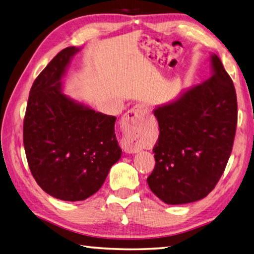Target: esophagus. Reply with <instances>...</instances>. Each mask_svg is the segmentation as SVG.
<instances>
[{
  "label": "esophagus",
  "mask_w": 254,
  "mask_h": 254,
  "mask_svg": "<svg viewBox=\"0 0 254 254\" xmlns=\"http://www.w3.org/2000/svg\"><path fill=\"white\" fill-rule=\"evenodd\" d=\"M149 112L148 106L138 104L125 114V116H124V137L121 142V147L124 152L137 153L140 151L136 138H134V127L142 118L148 115Z\"/></svg>",
  "instance_id": "34e87169"
}]
</instances>
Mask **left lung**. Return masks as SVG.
Segmentation results:
<instances>
[{
  "label": "left lung",
  "mask_w": 254,
  "mask_h": 254,
  "mask_svg": "<svg viewBox=\"0 0 254 254\" xmlns=\"http://www.w3.org/2000/svg\"><path fill=\"white\" fill-rule=\"evenodd\" d=\"M211 75L177 100L159 105L156 165L147 182L170 205L193 203L214 190L228 162L237 127V95L219 57L210 55Z\"/></svg>",
  "instance_id": "1"
}]
</instances>
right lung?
<instances>
[{
	"instance_id": "right-lung-1",
	"label": "right lung",
	"mask_w": 254,
	"mask_h": 254,
	"mask_svg": "<svg viewBox=\"0 0 254 254\" xmlns=\"http://www.w3.org/2000/svg\"><path fill=\"white\" fill-rule=\"evenodd\" d=\"M80 50H61L37 76L23 129L26 158L36 182L50 196L66 201L95 194L123 153L115 134L116 117L64 93L62 79Z\"/></svg>"
}]
</instances>
